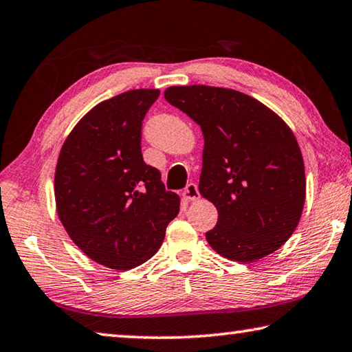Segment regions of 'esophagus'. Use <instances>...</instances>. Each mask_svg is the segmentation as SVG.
I'll use <instances>...</instances> for the list:
<instances>
[{
	"instance_id": "obj_1",
	"label": "esophagus",
	"mask_w": 352,
	"mask_h": 352,
	"mask_svg": "<svg viewBox=\"0 0 352 352\" xmlns=\"http://www.w3.org/2000/svg\"><path fill=\"white\" fill-rule=\"evenodd\" d=\"M199 197H200V194H199L197 184L189 183L188 186L184 188V190H183V199L186 200V201H192V200H197Z\"/></svg>"
}]
</instances>
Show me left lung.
<instances>
[{
    "label": "left lung",
    "mask_w": 352,
    "mask_h": 352,
    "mask_svg": "<svg viewBox=\"0 0 352 352\" xmlns=\"http://www.w3.org/2000/svg\"><path fill=\"white\" fill-rule=\"evenodd\" d=\"M164 98L204 132L199 189L219 212L208 243L239 262L276 252L295 231L306 199L294 132L269 107L230 88L169 87Z\"/></svg>",
    "instance_id": "8db88e82"
}]
</instances>
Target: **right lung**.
<instances>
[{"label": "right lung", "instance_id": "1", "mask_svg": "<svg viewBox=\"0 0 352 352\" xmlns=\"http://www.w3.org/2000/svg\"><path fill=\"white\" fill-rule=\"evenodd\" d=\"M160 90H130L83 116L57 160V214L88 258L129 270L162 247L180 197L166 190L157 168L141 153L142 119Z\"/></svg>", "mask_w": 352, "mask_h": 352}]
</instances>
